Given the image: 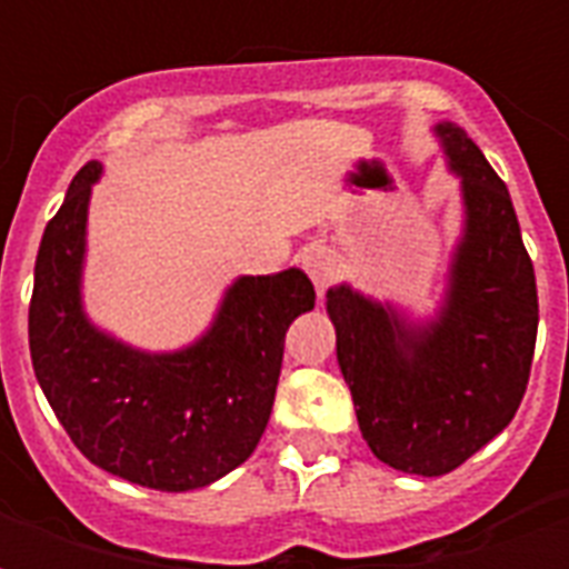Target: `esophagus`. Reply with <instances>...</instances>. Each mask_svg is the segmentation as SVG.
Returning <instances> with one entry per match:
<instances>
[{"instance_id": "esophagus-1", "label": "esophagus", "mask_w": 569, "mask_h": 569, "mask_svg": "<svg viewBox=\"0 0 569 569\" xmlns=\"http://www.w3.org/2000/svg\"><path fill=\"white\" fill-rule=\"evenodd\" d=\"M305 268H308L310 280L317 286V296H322L329 283L335 280V273H338V264H335L332 252H326V249H310L308 256H305Z\"/></svg>"}]
</instances>
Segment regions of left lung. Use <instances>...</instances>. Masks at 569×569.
Wrapping results in <instances>:
<instances>
[{
    "label": "left lung",
    "mask_w": 569,
    "mask_h": 569,
    "mask_svg": "<svg viewBox=\"0 0 569 569\" xmlns=\"http://www.w3.org/2000/svg\"><path fill=\"white\" fill-rule=\"evenodd\" d=\"M460 179L463 228L432 317L338 283L326 292L362 439L381 463L436 478L509 427L537 345V277L509 188L453 121L432 128Z\"/></svg>",
    "instance_id": "1"
}]
</instances>
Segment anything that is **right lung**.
I'll return each instance as SVG.
<instances>
[{"mask_svg":"<svg viewBox=\"0 0 569 569\" xmlns=\"http://www.w3.org/2000/svg\"><path fill=\"white\" fill-rule=\"evenodd\" d=\"M103 163H84L36 256L30 357L69 439L93 466L142 488H207L256 451L283 366L286 329L313 310L301 268L237 277L207 332L142 350L84 310L88 210Z\"/></svg>","mask_w":569,"mask_h":569,"instance_id":"obj_1","label":"right lung"}]
</instances>
